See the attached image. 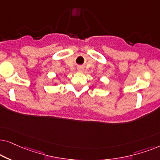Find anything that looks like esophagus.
<instances>
[{"label":"esophagus","instance_id":"1","mask_svg":"<svg viewBox=\"0 0 160 160\" xmlns=\"http://www.w3.org/2000/svg\"><path fill=\"white\" fill-rule=\"evenodd\" d=\"M78 71L79 72H82L83 71V69H82V67H78Z\"/></svg>","mask_w":160,"mask_h":160}]
</instances>
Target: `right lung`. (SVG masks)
I'll return each mask as SVG.
<instances>
[{"label":"right lung","mask_w":160,"mask_h":160,"mask_svg":"<svg viewBox=\"0 0 160 160\" xmlns=\"http://www.w3.org/2000/svg\"><path fill=\"white\" fill-rule=\"evenodd\" d=\"M55 85H56V84H57V83H56V82H55Z\"/></svg>","instance_id":"right-lung-1"}]
</instances>
